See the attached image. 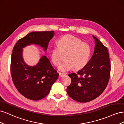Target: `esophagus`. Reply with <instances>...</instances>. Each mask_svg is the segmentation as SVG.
Instances as JSON below:
<instances>
[{
  "mask_svg": "<svg viewBox=\"0 0 124 124\" xmlns=\"http://www.w3.org/2000/svg\"><path fill=\"white\" fill-rule=\"evenodd\" d=\"M66 76V74L65 73H61V72H59V76L60 77H63V76Z\"/></svg>",
  "mask_w": 124,
  "mask_h": 124,
  "instance_id": "34e87169",
  "label": "esophagus"
}]
</instances>
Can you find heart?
I'll use <instances>...</instances> for the list:
<instances>
[{"instance_id": "heart-1", "label": "heart", "mask_w": 124, "mask_h": 124, "mask_svg": "<svg viewBox=\"0 0 124 124\" xmlns=\"http://www.w3.org/2000/svg\"><path fill=\"white\" fill-rule=\"evenodd\" d=\"M91 48L87 43L72 35H65L58 40L51 52V59L53 64L59 66L63 59L65 61L59 66V69L66 72L73 68L81 69L87 64L91 55Z\"/></svg>"}]
</instances>
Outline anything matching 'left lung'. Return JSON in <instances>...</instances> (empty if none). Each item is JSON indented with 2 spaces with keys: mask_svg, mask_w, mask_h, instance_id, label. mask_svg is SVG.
Instances as JSON below:
<instances>
[{
  "mask_svg": "<svg viewBox=\"0 0 124 124\" xmlns=\"http://www.w3.org/2000/svg\"><path fill=\"white\" fill-rule=\"evenodd\" d=\"M95 50L91 59L77 73L68 76L71 83L67 88L68 95L80 102H89L100 96L110 79L111 63L107 47L96 37Z\"/></svg>",
  "mask_w": 124,
  "mask_h": 124,
  "instance_id": "8db88e82",
  "label": "left lung"
}]
</instances>
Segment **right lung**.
Masks as SVG:
<instances>
[{
  "label": "right lung",
  "instance_id": "add662e5",
  "mask_svg": "<svg viewBox=\"0 0 124 124\" xmlns=\"http://www.w3.org/2000/svg\"><path fill=\"white\" fill-rule=\"evenodd\" d=\"M54 35V31L30 32L18 40L13 47L10 65L11 77L18 92L26 98L36 101L44 98L49 93L59 74L46 56H43L35 66L26 65L22 57V48L34 44L46 51Z\"/></svg>",
  "mask_w": 124,
  "mask_h": 124
}]
</instances>
